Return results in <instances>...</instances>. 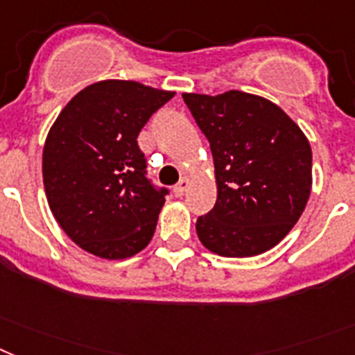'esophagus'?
Listing matches in <instances>:
<instances>
[{"instance_id": "obj_1", "label": "esophagus", "mask_w": 355, "mask_h": 355, "mask_svg": "<svg viewBox=\"0 0 355 355\" xmlns=\"http://www.w3.org/2000/svg\"><path fill=\"white\" fill-rule=\"evenodd\" d=\"M189 178H182V180H180V182L177 184V186L173 187V193H175V196H182L184 193L187 191V187H189Z\"/></svg>"}]
</instances>
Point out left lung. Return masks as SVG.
I'll use <instances>...</instances> for the list:
<instances>
[{"label": "left lung", "instance_id": "obj_1", "mask_svg": "<svg viewBox=\"0 0 355 355\" xmlns=\"http://www.w3.org/2000/svg\"><path fill=\"white\" fill-rule=\"evenodd\" d=\"M211 146L216 204L196 220L202 245L247 258L278 245L300 220L312 187V150L284 110L231 90L184 94Z\"/></svg>", "mask_w": 355, "mask_h": 355}]
</instances>
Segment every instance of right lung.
Here are the masks:
<instances>
[{
  "label": "right lung",
  "instance_id": "1",
  "mask_svg": "<svg viewBox=\"0 0 355 355\" xmlns=\"http://www.w3.org/2000/svg\"><path fill=\"white\" fill-rule=\"evenodd\" d=\"M173 95L135 81L94 83L50 128L43 148L46 200L86 252L124 260L151 242L168 189L146 177L137 137Z\"/></svg>",
  "mask_w": 355,
  "mask_h": 355
}]
</instances>
